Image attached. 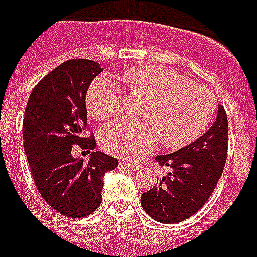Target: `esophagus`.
<instances>
[{
	"label": "esophagus",
	"instance_id": "esophagus-1",
	"mask_svg": "<svg viewBox=\"0 0 257 257\" xmlns=\"http://www.w3.org/2000/svg\"><path fill=\"white\" fill-rule=\"evenodd\" d=\"M123 165H125V167H128L130 170H138L141 167V165L138 162H124Z\"/></svg>",
	"mask_w": 257,
	"mask_h": 257
}]
</instances>
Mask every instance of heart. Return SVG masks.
Listing matches in <instances>:
<instances>
[{"label": "heart", "mask_w": 257, "mask_h": 257, "mask_svg": "<svg viewBox=\"0 0 257 257\" xmlns=\"http://www.w3.org/2000/svg\"><path fill=\"white\" fill-rule=\"evenodd\" d=\"M125 88L134 98H144L140 119L119 120L99 133L105 151L134 158L154 148L158 140L166 148H180L201 137L214 117L217 101L213 91L163 65H141L125 70ZM92 119L110 120L123 109V91L109 77L91 83L85 96Z\"/></svg>", "instance_id": "heart-1"}]
</instances>
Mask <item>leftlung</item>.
Listing matches in <instances>:
<instances>
[{
	"instance_id": "1",
	"label": "left lung",
	"mask_w": 257,
	"mask_h": 257,
	"mask_svg": "<svg viewBox=\"0 0 257 257\" xmlns=\"http://www.w3.org/2000/svg\"><path fill=\"white\" fill-rule=\"evenodd\" d=\"M228 151V120L223 106L202 137L169 155L155 158L169 173L141 195V206L152 219L173 224L190 219L201 209L223 174Z\"/></svg>"
}]
</instances>
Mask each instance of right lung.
I'll use <instances>...</instances> for the list:
<instances>
[{
    "instance_id": "right-lung-1",
    "label": "right lung",
    "mask_w": 257,
    "mask_h": 257,
    "mask_svg": "<svg viewBox=\"0 0 257 257\" xmlns=\"http://www.w3.org/2000/svg\"><path fill=\"white\" fill-rule=\"evenodd\" d=\"M102 72L98 62L70 59L55 67L33 88L23 117V144L40 195L66 217H87L102 202L103 174L119 161L99 151L88 162L73 158L79 147L90 152L95 137H85V94Z\"/></svg>"
}]
</instances>
